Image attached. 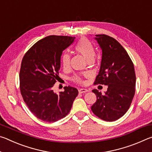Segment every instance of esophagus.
<instances>
[{"label": "esophagus", "instance_id": "1", "mask_svg": "<svg viewBox=\"0 0 152 152\" xmlns=\"http://www.w3.org/2000/svg\"><path fill=\"white\" fill-rule=\"evenodd\" d=\"M88 90L86 89V88H80V89L78 90L79 93H80V94L84 93V92H88Z\"/></svg>", "mask_w": 152, "mask_h": 152}]
</instances>
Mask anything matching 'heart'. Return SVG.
<instances>
[{"label":"heart","instance_id":"heart-1","mask_svg":"<svg viewBox=\"0 0 152 152\" xmlns=\"http://www.w3.org/2000/svg\"><path fill=\"white\" fill-rule=\"evenodd\" d=\"M74 49L77 52L82 54L88 61L93 60L95 55H96L94 45L87 38L85 37L81 38L78 41V42L76 43L75 47H74ZM70 56L68 53H65L61 56V64L64 70H68L70 68ZM71 80L76 83H83V78H82L81 75H78V74L74 75L72 77Z\"/></svg>","mask_w":152,"mask_h":152}]
</instances>
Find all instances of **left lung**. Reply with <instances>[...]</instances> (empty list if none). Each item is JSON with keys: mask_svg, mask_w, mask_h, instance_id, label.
<instances>
[{"mask_svg": "<svg viewBox=\"0 0 152 152\" xmlns=\"http://www.w3.org/2000/svg\"><path fill=\"white\" fill-rule=\"evenodd\" d=\"M102 50L100 71L94 84L108 86L104 94L92 90L96 101L92 111L100 119L114 121L124 115L134 96L136 77L134 66L129 56L117 41L109 35H96Z\"/></svg>", "mask_w": 152, "mask_h": 152, "instance_id": "8db88e82", "label": "left lung"}]
</instances>
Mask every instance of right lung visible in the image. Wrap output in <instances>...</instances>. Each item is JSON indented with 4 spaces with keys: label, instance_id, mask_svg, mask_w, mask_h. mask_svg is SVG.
Masks as SVG:
<instances>
[{
    "label": "right lung",
    "instance_id": "obj_1",
    "mask_svg": "<svg viewBox=\"0 0 152 152\" xmlns=\"http://www.w3.org/2000/svg\"><path fill=\"white\" fill-rule=\"evenodd\" d=\"M75 37L50 35L38 41L28 50L21 61L19 72L20 91L23 101L35 116L53 123L70 111L78 91L65 86L57 94L53 91L60 68L62 51Z\"/></svg>",
    "mask_w": 152,
    "mask_h": 152
}]
</instances>
